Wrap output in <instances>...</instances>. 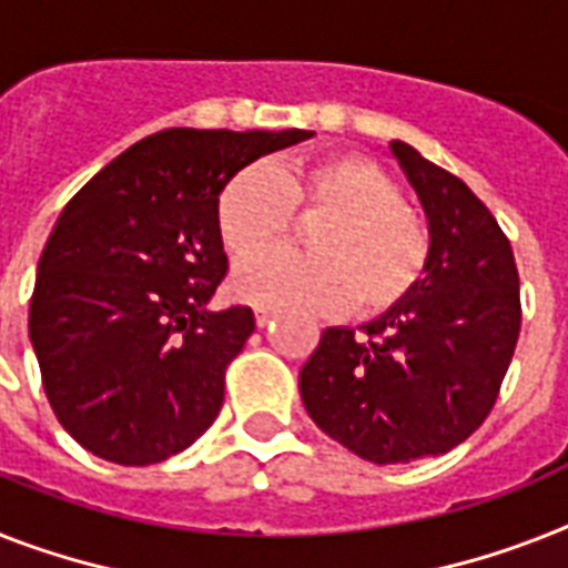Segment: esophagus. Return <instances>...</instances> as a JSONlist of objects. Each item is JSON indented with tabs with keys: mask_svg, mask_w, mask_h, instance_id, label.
I'll list each match as a JSON object with an SVG mask.
<instances>
[{
	"mask_svg": "<svg viewBox=\"0 0 568 568\" xmlns=\"http://www.w3.org/2000/svg\"><path fill=\"white\" fill-rule=\"evenodd\" d=\"M271 324H274V312H268V308H256V326L265 329V326Z\"/></svg>",
	"mask_w": 568,
	"mask_h": 568,
	"instance_id": "obj_1",
	"label": "esophagus"
}]
</instances>
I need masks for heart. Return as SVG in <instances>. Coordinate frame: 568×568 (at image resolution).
<instances>
[{"label":"heart","instance_id":"1","mask_svg":"<svg viewBox=\"0 0 568 568\" xmlns=\"http://www.w3.org/2000/svg\"><path fill=\"white\" fill-rule=\"evenodd\" d=\"M292 219L315 221L306 233L312 256L268 253L244 262L233 276L244 303L317 315L353 306L371 321L403 306L426 280V224L364 156L326 154L276 172L247 165L215 197L219 239L239 260L283 242Z\"/></svg>","mask_w":568,"mask_h":568}]
</instances>
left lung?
<instances>
[{"instance_id": "8db88e82", "label": "left lung", "mask_w": 568, "mask_h": 568, "mask_svg": "<svg viewBox=\"0 0 568 568\" xmlns=\"http://www.w3.org/2000/svg\"><path fill=\"white\" fill-rule=\"evenodd\" d=\"M432 233L426 280L364 326H329L300 371L308 417L373 464L437 458L499 399L523 303L514 247L473 189L405 142L390 145Z\"/></svg>"}]
</instances>
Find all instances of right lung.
Returning a JSON list of instances; mask_svg holds the SVG:
<instances>
[{
    "instance_id": "1",
    "label": "right lung",
    "mask_w": 568,
    "mask_h": 568,
    "mask_svg": "<svg viewBox=\"0 0 568 568\" xmlns=\"http://www.w3.org/2000/svg\"><path fill=\"white\" fill-rule=\"evenodd\" d=\"M306 136L172 128L63 206L37 265L29 335L45 399L87 452L149 467L219 417L256 321L251 306L206 308L227 276L215 197L256 156Z\"/></svg>"
}]
</instances>
